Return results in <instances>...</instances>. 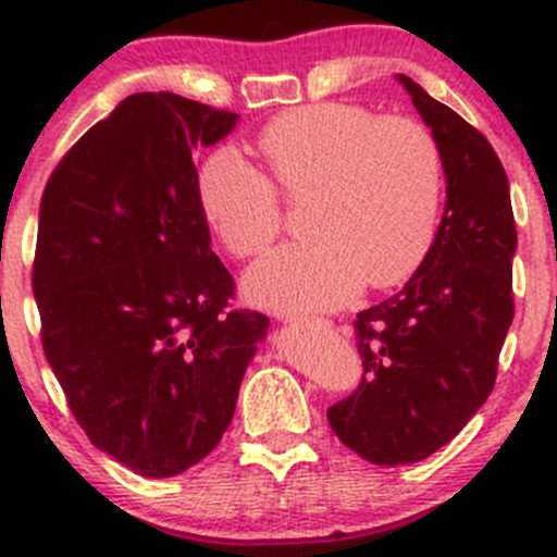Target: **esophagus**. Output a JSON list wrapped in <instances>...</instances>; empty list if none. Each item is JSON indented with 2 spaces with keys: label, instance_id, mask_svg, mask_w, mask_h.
<instances>
[{
  "label": "esophagus",
  "instance_id": "esophagus-1",
  "mask_svg": "<svg viewBox=\"0 0 557 557\" xmlns=\"http://www.w3.org/2000/svg\"><path fill=\"white\" fill-rule=\"evenodd\" d=\"M285 323H294V325H318V329H329L331 320H325V318H296V314H290V318H285Z\"/></svg>",
  "mask_w": 557,
  "mask_h": 557
}]
</instances>
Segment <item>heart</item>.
Instances as JSON below:
<instances>
[{"mask_svg": "<svg viewBox=\"0 0 557 557\" xmlns=\"http://www.w3.org/2000/svg\"><path fill=\"white\" fill-rule=\"evenodd\" d=\"M267 174L239 150L201 161V212L234 258L267 250L283 228L285 196H307L312 239L269 252L247 272L256 305L280 312L331 310L363 285L396 288L431 252L445 170L436 139L409 117H377L356 104L280 112L258 134Z\"/></svg>", "mask_w": 557, "mask_h": 557, "instance_id": "1", "label": "heart"}]
</instances>
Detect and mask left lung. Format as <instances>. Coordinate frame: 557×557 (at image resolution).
<instances>
[{
    "label": "left lung",
    "mask_w": 557,
    "mask_h": 557,
    "mask_svg": "<svg viewBox=\"0 0 557 557\" xmlns=\"http://www.w3.org/2000/svg\"><path fill=\"white\" fill-rule=\"evenodd\" d=\"M398 83L440 145L447 205L423 267L383 305L358 312L361 385L329 407L342 445L377 466L418 463L469 423L496 385L515 318L507 172L458 112L412 77Z\"/></svg>",
    "instance_id": "left-lung-1"
}]
</instances>
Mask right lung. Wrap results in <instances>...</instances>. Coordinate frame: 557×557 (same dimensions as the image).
I'll return each mask as SVG.
<instances>
[{"label":"right lung","instance_id":"add662e5","mask_svg":"<svg viewBox=\"0 0 557 557\" xmlns=\"http://www.w3.org/2000/svg\"><path fill=\"white\" fill-rule=\"evenodd\" d=\"M237 117L132 94L66 150L39 201L45 358L94 447L150 480L215 450L269 325L228 310L234 277L196 194V148Z\"/></svg>","mask_w":557,"mask_h":557}]
</instances>
